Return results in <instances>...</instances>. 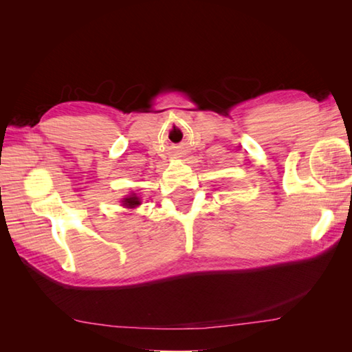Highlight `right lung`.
<instances>
[{
	"instance_id": "add662e5",
	"label": "right lung",
	"mask_w": 352,
	"mask_h": 352,
	"mask_svg": "<svg viewBox=\"0 0 352 352\" xmlns=\"http://www.w3.org/2000/svg\"><path fill=\"white\" fill-rule=\"evenodd\" d=\"M139 204H140L139 198H138V197H134V195H131V197H129V198H125V199H124V206L130 207V208L136 207V206H139Z\"/></svg>"
}]
</instances>
